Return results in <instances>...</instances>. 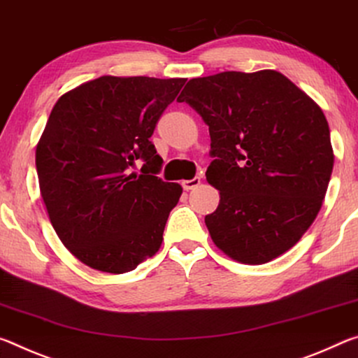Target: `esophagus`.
Wrapping results in <instances>:
<instances>
[{
    "label": "esophagus",
    "instance_id": "1",
    "mask_svg": "<svg viewBox=\"0 0 358 358\" xmlns=\"http://www.w3.org/2000/svg\"><path fill=\"white\" fill-rule=\"evenodd\" d=\"M200 184H201V178H198V176H195V178L190 179V180H182L184 190H193L195 187H198Z\"/></svg>",
    "mask_w": 358,
    "mask_h": 358
}]
</instances>
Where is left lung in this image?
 Wrapping results in <instances>:
<instances>
[{
  "label": "left lung",
  "instance_id": "1",
  "mask_svg": "<svg viewBox=\"0 0 358 358\" xmlns=\"http://www.w3.org/2000/svg\"><path fill=\"white\" fill-rule=\"evenodd\" d=\"M178 101L209 127L206 179L220 201L204 222L214 244L248 265L294 248L317 217L335 162L322 109L273 69L190 79Z\"/></svg>",
  "mask_w": 358,
  "mask_h": 358
}]
</instances>
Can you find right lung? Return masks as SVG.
<instances>
[{"instance_id":"1","label":"right lung","mask_w":358,"mask_h":358,"mask_svg":"<svg viewBox=\"0 0 358 358\" xmlns=\"http://www.w3.org/2000/svg\"><path fill=\"white\" fill-rule=\"evenodd\" d=\"M187 79L101 76L58 98L36 145L50 224L87 266L122 274L155 255L182 187L158 178L150 136ZM138 159L141 174L131 173Z\"/></svg>"}]
</instances>
